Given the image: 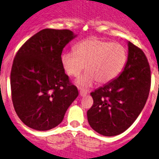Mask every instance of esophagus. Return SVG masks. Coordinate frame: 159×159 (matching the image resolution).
<instances>
[{
    "label": "esophagus",
    "mask_w": 159,
    "mask_h": 159,
    "mask_svg": "<svg viewBox=\"0 0 159 159\" xmlns=\"http://www.w3.org/2000/svg\"><path fill=\"white\" fill-rule=\"evenodd\" d=\"M87 93H88L87 92V91H86V90H84V89L80 90V96L87 95Z\"/></svg>",
    "instance_id": "1"
}]
</instances>
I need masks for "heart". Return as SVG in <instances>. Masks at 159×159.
I'll list each match as a JSON object with an SVG mask.
<instances>
[{"mask_svg": "<svg viewBox=\"0 0 159 159\" xmlns=\"http://www.w3.org/2000/svg\"><path fill=\"white\" fill-rule=\"evenodd\" d=\"M61 62L65 72L77 77L84 70L88 72L78 79L80 87H90L94 81L104 84L116 78L127 62V51L119 43L96 38L85 39L75 46V50L62 54Z\"/></svg>", "mask_w": 159, "mask_h": 159, "instance_id": "obj_1", "label": "heart"}]
</instances>
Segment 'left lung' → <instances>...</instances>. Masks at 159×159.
Masks as SVG:
<instances>
[{"label": "left lung", "instance_id": "1", "mask_svg": "<svg viewBox=\"0 0 159 159\" xmlns=\"http://www.w3.org/2000/svg\"><path fill=\"white\" fill-rule=\"evenodd\" d=\"M129 57L117 78L91 93L94 103L87 110L91 127L113 136L129 129L146 104L151 89V68L143 51L129 42Z\"/></svg>", "mask_w": 159, "mask_h": 159}]
</instances>
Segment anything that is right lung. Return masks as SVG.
Returning a JSON list of instances; mask_svg holds the SVG:
<instances>
[{
	"label": "right lung",
	"instance_id": "add662e5",
	"mask_svg": "<svg viewBox=\"0 0 159 159\" xmlns=\"http://www.w3.org/2000/svg\"><path fill=\"white\" fill-rule=\"evenodd\" d=\"M74 38L67 29H43L17 51L10 75L11 100L16 114L30 129L57 126L78 96L61 62L62 50Z\"/></svg>",
	"mask_w": 159,
	"mask_h": 159
}]
</instances>
